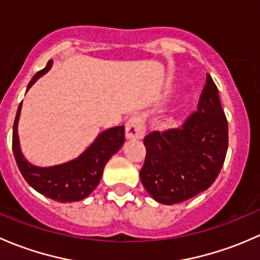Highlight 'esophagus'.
Wrapping results in <instances>:
<instances>
[{
    "label": "esophagus",
    "instance_id": "34e87169",
    "mask_svg": "<svg viewBox=\"0 0 260 260\" xmlns=\"http://www.w3.org/2000/svg\"><path fill=\"white\" fill-rule=\"evenodd\" d=\"M146 133V125L140 115H133L125 123V137L128 140H141Z\"/></svg>",
    "mask_w": 260,
    "mask_h": 260
}]
</instances>
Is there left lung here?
Instances as JSON below:
<instances>
[{"label": "left lung", "mask_w": 260, "mask_h": 260, "mask_svg": "<svg viewBox=\"0 0 260 260\" xmlns=\"http://www.w3.org/2000/svg\"><path fill=\"white\" fill-rule=\"evenodd\" d=\"M228 120L210 75L198 109L180 127L146 136L140 177L158 203L174 205L208 190L219 176L228 151Z\"/></svg>", "instance_id": "1"}]
</instances>
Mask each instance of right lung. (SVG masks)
<instances>
[{"label":"right lung","mask_w":260,"mask_h":260,"mask_svg":"<svg viewBox=\"0 0 260 260\" xmlns=\"http://www.w3.org/2000/svg\"><path fill=\"white\" fill-rule=\"evenodd\" d=\"M51 64L52 61L49 60L46 67L34 75L28 83L27 90L41 75L48 72ZM21 103L14 122L12 151L18 170L26 182L41 195L57 203L80 201L90 195L102 179L107 162L114 153H117L124 142V127L119 125L104 131L94 141L93 145L73 161L52 167H36L26 161L18 145L17 122L20 118Z\"/></svg>","instance_id":"right-lung-1"}]
</instances>
